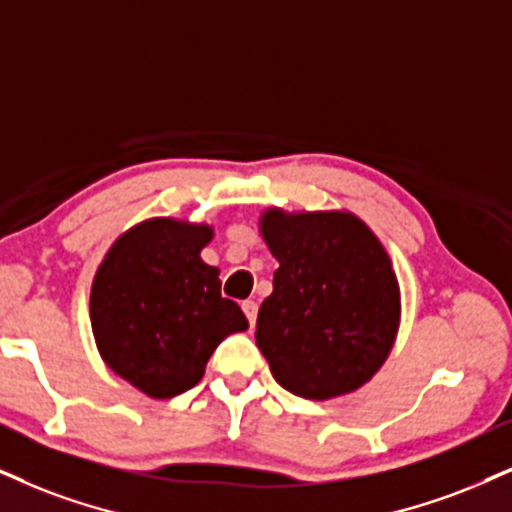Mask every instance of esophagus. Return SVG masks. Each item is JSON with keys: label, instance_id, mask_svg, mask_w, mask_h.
<instances>
[{"label": "esophagus", "instance_id": "1", "mask_svg": "<svg viewBox=\"0 0 512 512\" xmlns=\"http://www.w3.org/2000/svg\"><path fill=\"white\" fill-rule=\"evenodd\" d=\"M242 311H244V315H246V320H249V325L254 327V323H256V313H258V306L254 304V301H244V304H242Z\"/></svg>", "mask_w": 512, "mask_h": 512}]
</instances>
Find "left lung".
<instances>
[{
    "mask_svg": "<svg viewBox=\"0 0 512 512\" xmlns=\"http://www.w3.org/2000/svg\"><path fill=\"white\" fill-rule=\"evenodd\" d=\"M261 232L280 261L256 320L273 377L315 401L358 389L389 356L399 327L387 251L349 213L285 216L273 208Z\"/></svg>",
    "mask_w": 512,
    "mask_h": 512,
    "instance_id": "8db88e82",
    "label": "left lung"
}]
</instances>
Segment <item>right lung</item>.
<instances>
[{
  "mask_svg": "<svg viewBox=\"0 0 512 512\" xmlns=\"http://www.w3.org/2000/svg\"><path fill=\"white\" fill-rule=\"evenodd\" d=\"M211 227L156 218L111 246L92 285V332L104 361L154 399L204 377L227 334L249 327L220 294L218 268L201 261Z\"/></svg>",
  "mask_w": 512,
  "mask_h": 512,
  "instance_id": "right-lung-1",
  "label": "right lung"
}]
</instances>
